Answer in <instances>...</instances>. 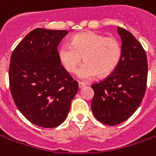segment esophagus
<instances>
[{
  "mask_svg": "<svg viewBox=\"0 0 156 156\" xmlns=\"http://www.w3.org/2000/svg\"><path fill=\"white\" fill-rule=\"evenodd\" d=\"M85 86H86V84L83 83H81V82H79V83H78V88H83V87H85Z\"/></svg>",
  "mask_w": 156,
  "mask_h": 156,
  "instance_id": "34e87169",
  "label": "esophagus"
}]
</instances>
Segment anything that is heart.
Instances as JSON below:
<instances>
[{
    "label": "heart",
    "mask_w": 156,
    "mask_h": 156,
    "mask_svg": "<svg viewBox=\"0 0 156 156\" xmlns=\"http://www.w3.org/2000/svg\"><path fill=\"white\" fill-rule=\"evenodd\" d=\"M83 57L85 62L78 69L77 77L89 81L115 70L122 58V47L115 37L84 32L73 37L71 44L64 43L58 49L59 61L69 73L76 71Z\"/></svg>",
    "instance_id": "1"
}]
</instances>
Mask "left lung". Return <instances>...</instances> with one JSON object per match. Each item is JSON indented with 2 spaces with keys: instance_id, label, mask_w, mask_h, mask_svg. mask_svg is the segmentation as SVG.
Masks as SVG:
<instances>
[{
  "instance_id": "left-lung-1",
  "label": "left lung",
  "mask_w": 156,
  "mask_h": 156,
  "mask_svg": "<svg viewBox=\"0 0 156 156\" xmlns=\"http://www.w3.org/2000/svg\"><path fill=\"white\" fill-rule=\"evenodd\" d=\"M122 58L111 74L92 84L91 108L95 118L107 125L124 122L136 111L144 98L148 64L143 47L130 32L118 27Z\"/></svg>"
}]
</instances>
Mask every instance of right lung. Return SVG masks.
<instances>
[{
	"label": "right lung",
	"mask_w": 156,
	"mask_h": 156,
	"mask_svg": "<svg viewBox=\"0 0 156 156\" xmlns=\"http://www.w3.org/2000/svg\"><path fill=\"white\" fill-rule=\"evenodd\" d=\"M65 30L36 28L11 57L10 90L19 111L31 123L54 128L67 118L78 83L61 65L58 46Z\"/></svg>",
	"instance_id": "right-lung-1"
}]
</instances>
